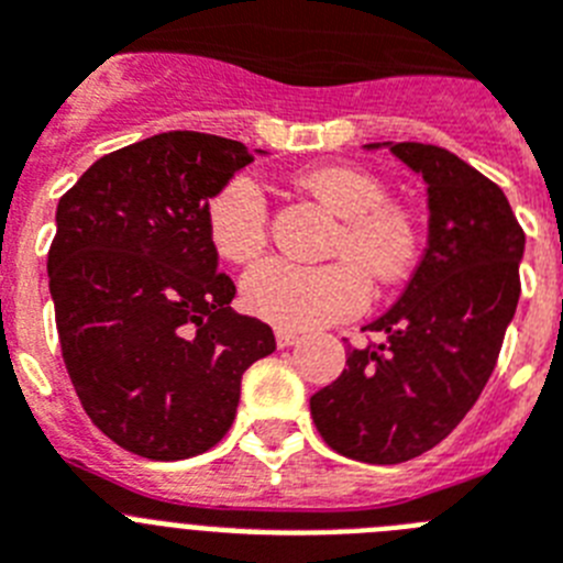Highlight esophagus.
Returning a JSON list of instances; mask_svg holds the SVG:
<instances>
[{
	"label": "esophagus",
	"mask_w": 563,
	"mask_h": 563,
	"mask_svg": "<svg viewBox=\"0 0 563 563\" xmlns=\"http://www.w3.org/2000/svg\"><path fill=\"white\" fill-rule=\"evenodd\" d=\"M276 343H278V346H282V350H285V346H292V343H298V332L282 330V327H278V330H276Z\"/></svg>",
	"instance_id": "1"
}]
</instances>
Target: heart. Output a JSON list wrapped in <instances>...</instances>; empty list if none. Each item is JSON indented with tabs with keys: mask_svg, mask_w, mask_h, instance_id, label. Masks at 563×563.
<instances>
[{
	"mask_svg": "<svg viewBox=\"0 0 563 563\" xmlns=\"http://www.w3.org/2000/svg\"><path fill=\"white\" fill-rule=\"evenodd\" d=\"M305 186L343 220L335 253L349 256L330 265H296L290 258H265L242 278V301L253 316L282 330H316L352 318L369 301V276L391 285L411 271L420 247L409 211L389 206V191L375 174L350 166H324L305 174ZM208 236L231 262H251L267 245L265 183L256 174L228 177L206 208Z\"/></svg>",
	"mask_w": 563,
	"mask_h": 563,
	"instance_id": "obj_1",
	"label": "heart"
}]
</instances>
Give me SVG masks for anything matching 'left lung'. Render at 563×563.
Wrapping results in <instances>:
<instances>
[{
  "label": "left lung",
  "mask_w": 563,
  "mask_h": 563,
  "mask_svg": "<svg viewBox=\"0 0 563 563\" xmlns=\"http://www.w3.org/2000/svg\"><path fill=\"white\" fill-rule=\"evenodd\" d=\"M389 148L426 183L429 245L409 285L350 346L346 369L310 397L318 434L338 454L397 465L440 445L485 389L519 305L525 231L505 191L456 154L426 143Z\"/></svg>",
  "instance_id": "left-lung-1"
}]
</instances>
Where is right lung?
I'll return each instance as SVG.
<instances>
[{"instance_id":"add662e5","label":"right lung","mask_w":563,"mask_h":563,"mask_svg":"<svg viewBox=\"0 0 563 563\" xmlns=\"http://www.w3.org/2000/svg\"><path fill=\"white\" fill-rule=\"evenodd\" d=\"M245 143L163 132L103 154L56 208L49 296L69 380L98 429L146 460H188L225 437L242 375L276 350L231 310L206 208L253 163Z\"/></svg>"}]
</instances>
